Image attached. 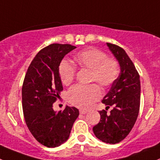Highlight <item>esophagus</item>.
<instances>
[{
	"instance_id": "obj_1",
	"label": "esophagus",
	"mask_w": 160,
	"mask_h": 160,
	"mask_svg": "<svg viewBox=\"0 0 160 160\" xmlns=\"http://www.w3.org/2000/svg\"><path fill=\"white\" fill-rule=\"evenodd\" d=\"M79 112L81 113V114H86L88 112L86 111V110H83V109H80L79 110Z\"/></svg>"
}]
</instances>
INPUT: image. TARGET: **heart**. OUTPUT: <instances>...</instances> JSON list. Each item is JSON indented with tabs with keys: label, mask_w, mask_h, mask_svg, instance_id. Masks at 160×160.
<instances>
[{
	"label": "heart",
	"mask_w": 160,
	"mask_h": 160,
	"mask_svg": "<svg viewBox=\"0 0 160 160\" xmlns=\"http://www.w3.org/2000/svg\"><path fill=\"white\" fill-rule=\"evenodd\" d=\"M75 65L82 69L90 71L89 82H95L103 88H108L117 79L119 74V65L113 58L107 57L102 51L97 48H88L81 51L74 56ZM59 76L62 84L69 85L75 76V68L66 60L60 63ZM102 96L98 85L93 84L87 87H74L68 92L69 102L78 108L87 109Z\"/></svg>",
	"instance_id": "b5f03b06"
}]
</instances>
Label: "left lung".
<instances>
[{
	"mask_svg": "<svg viewBox=\"0 0 160 160\" xmlns=\"http://www.w3.org/2000/svg\"><path fill=\"white\" fill-rule=\"evenodd\" d=\"M120 65V73L102 102L113 106L109 114L99 111L101 119L93 127L95 136L101 141L116 144L129 135L137 119L140 105V79L134 64L119 46L106 43Z\"/></svg>",
	"mask_w": 160,
	"mask_h": 160,
	"instance_id": "1",
	"label": "left lung"
}]
</instances>
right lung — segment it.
<instances>
[{"instance_id":"right-lung-1","label":"right lung","mask_w":160,"mask_h":160,"mask_svg":"<svg viewBox=\"0 0 160 160\" xmlns=\"http://www.w3.org/2000/svg\"><path fill=\"white\" fill-rule=\"evenodd\" d=\"M76 48L68 44H52L36 55L22 85V108L29 131L41 144L57 147L68 140L79 115L75 107L55 112L53 103L63 90L58 68L65 55Z\"/></svg>"}]
</instances>
